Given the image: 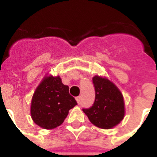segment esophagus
<instances>
[{
	"instance_id": "esophagus-1",
	"label": "esophagus",
	"mask_w": 157,
	"mask_h": 157,
	"mask_svg": "<svg viewBox=\"0 0 157 157\" xmlns=\"http://www.w3.org/2000/svg\"><path fill=\"white\" fill-rule=\"evenodd\" d=\"M76 101H77L78 104H79L80 101H81V97H79V96H78V97H77V98H76Z\"/></svg>"
}]
</instances>
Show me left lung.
I'll list each match as a JSON object with an SVG mask.
<instances>
[{
  "mask_svg": "<svg viewBox=\"0 0 157 157\" xmlns=\"http://www.w3.org/2000/svg\"><path fill=\"white\" fill-rule=\"evenodd\" d=\"M95 101L90 109L82 111L94 125L99 128L111 129L123 120L125 114L123 94L114 83L106 78H93Z\"/></svg>",
  "mask_w": 157,
  "mask_h": 157,
  "instance_id": "left-lung-1",
  "label": "left lung"
}]
</instances>
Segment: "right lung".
<instances>
[{"mask_svg":"<svg viewBox=\"0 0 157 157\" xmlns=\"http://www.w3.org/2000/svg\"><path fill=\"white\" fill-rule=\"evenodd\" d=\"M76 105L68 86L63 85L59 76H46L33 95L30 114L37 125L51 130L61 125L69 110Z\"/></svg>","mask_w":157,"mask_h":157,"instance_id":"1","label":"right lung"}]
</instances>
